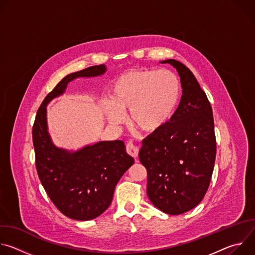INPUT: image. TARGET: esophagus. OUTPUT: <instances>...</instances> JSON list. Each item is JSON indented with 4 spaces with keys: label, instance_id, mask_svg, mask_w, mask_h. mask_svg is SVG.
<instances>
[{
    "label": "esophagus",
    "instance_id": "1",
    "mask_svg": "<svg viewBox=\"0 0 255 255\" xmlns=\"http://www.w3.org/2000/svg\"><path fill=\"white\" fill-rule=\"evenodd\" d=\"M126 150H127V152H128L132 157L136 158V157L138 156V151H139V149H138V147L136 146V145H134L133 143L129 142V143L127 144Z\"/></svg>",
    "mask_w": 255,
    "mask_h": 255
}]
</instances>
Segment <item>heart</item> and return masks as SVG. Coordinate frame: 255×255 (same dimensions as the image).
<instances>
[{
    "instance_id": "b5f03b06",
    "label": "heart",
    "mask_w": 255,
    "mask_h": 255,
    "mask_svg": "<svg viewBox=\"0 0 255 255\" xmlns=\"http://www.w3.org/2000/svg\"><path fill=\"white\" fill-rule=\"evenodd\" d=\"M181 98V85L169 69L134 68L117 77L111 87V103L105 105L109 123H124L123 112L139 130L155 134L173 119Z\"/></svg>"
}]
</instances>
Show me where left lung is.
<instances>
[{
	"instance_id": "8db88e82",
	"label": "left lung",
	"mask_w": 255,
	"mask_h": 255,
	"mask_svg": "<svg viewBox=\"0 0 255 255\" xmlns=\"http://www.w3.org/2000/svg\"><path fill=\"white\" fill-rule=\"evenodd\" d=\"M183 96L171 122L142 141L140 162L147 170V196L169 215L186 213L203 200L216 158L214 118L210 102L193 72L175 59Z\"/></svg>"
}]
</instances>
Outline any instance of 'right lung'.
Wrapping results in <instances>:
<instances>
[{
  "label": "right lung",
  "mask_w": 255,
  "mask_h": 255,
  "mask_svg": "<svg viewBox=\"0 0 255 255\" xmlns=\"http://www.w3.org/2000/svg\"><path fill=\"white\" fill-rule=\"evenodd\" d=\"M106 71L107 66L100 64L64 77L42 102L32 129L36 168L44 190L63 215L79 221L95 219L109 208L116 185L134 158L121 140L99 141L77 150L56 146L48 132L46 107L64 94L70 82Z\"/></svg>",
  "instance_id": "add662e5"
}]
</instances>
